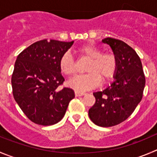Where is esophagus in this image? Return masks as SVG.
I'll use <instances>...</instances> for the list:
<instances>
[{
	"label": "esophagus",
	"instance_id": "34e87169",
	"mask_svg": "<svg viewBox=\"0 0 157 157\" xmlns=\"http://www.w3.org/2000/svg\"><path fill=\"white\" fill-rule=\"evenodd\" d=\"M85 92H78V91H75V95L76 97H78V96H82V95H85Z\"/></svg>",
	"mask_w": 157,
	"mask_h": 157
}]
</instances>
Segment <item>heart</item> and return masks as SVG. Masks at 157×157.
Masks as SVG:
<instances>
[{
    "label": "heart",
    "mask_w": 157,
    "mask_h": 157,
    "mask_svg": "<svg viewBox=\"0 0 157 157\" xmlns=\"http://www.w3.org/2000/svg\"><path fill=\"white\" fill-rule=\"evenodd\" d=\"M80 55L89 60L86 66L87 74L80 75L68 81V85L76 91H86L102 83L109 82L116 75L118 60L116 55L110 52L102 53V51L91 44L83 45L78 48ZM60 71L64 75L71 76L76 72V64L74 58L68 52L61 56L59 62Z\"/></svg>",
    "instance_id": "heart-1"
}]
</instances>
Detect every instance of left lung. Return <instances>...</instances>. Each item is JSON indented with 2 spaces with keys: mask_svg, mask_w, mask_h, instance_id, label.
<instances>
[{
  "mask_svg": "<svg viewBox=\"0 0 157 157\" xmlns=\"http://www.w3.org/2000/svg\"><path fill=\"white\" fill-rule=\"evenodd\" d=\"M102 41L113 49L118 68L111 86L93 93L95 102L89 109V116L97 126L111 127L133 113L143 98L146 78L141 60L132 48L115 38H106Z\"/></svg>",
  "mask_w": 157,
  "mask_h": 157,
  "instance_id": "left-lung-1",
  "label": "left lung"
}]
</instances>
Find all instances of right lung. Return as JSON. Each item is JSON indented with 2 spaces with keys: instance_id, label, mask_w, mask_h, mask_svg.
<instances>
[{
  "instance_id": "1",
  "label": "right lung",
  "mask_w": 157,
  "mask_h": 157,
  "mask_svg": "<svg viewBox=\"0 0 157 157\" xmlns=\"http://www.w3.org/2000/svg\"><path fill=\"white\" fill-rule=\"evenodd\" d=\"M74 41L41 40L18 55L11 76L14 98L25 116L36 124L51 126L64 117L74 91L63 84L59 62Z\"/></svg>"
}]
</instances>
